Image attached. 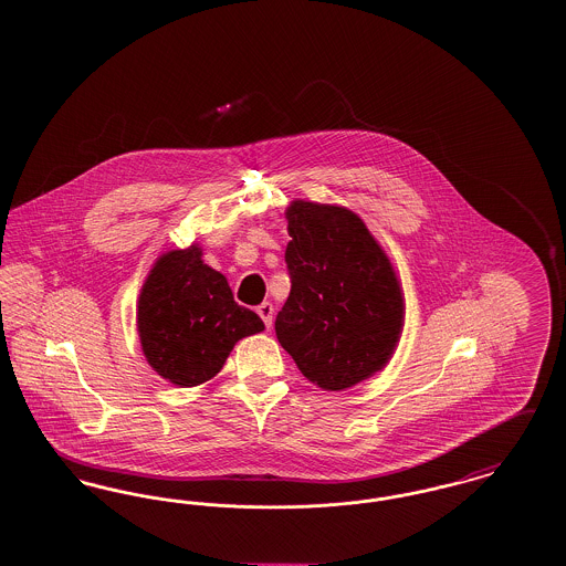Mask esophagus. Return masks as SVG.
Returning <instances> with one entry per match:
<instances>
[{"instance_id":"esophagus-1","label":"esophagus","mask_w":566,"mask_h":566,"mask_svg":"<svg viewBox=\"0 0 566 566\" xmlns=\"http://www.w3.org/2000/svg\"><path fill=\"white\" fill-rule=\"evenodd\" d=\"M256 312H259V316L263 318V323H265V326L270 328L271 323H273V305H271L270 301L261 303V305L256 307Z\"/></svg>"}]
</instances>
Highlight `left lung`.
Returning <instances> with one entry per match:
<instances>
[{"label": "left lung", "instance_id": "left-lung-1", "mask_svg": "<svg viewBox=\"0 0 566 566\" xmlns=\"http://www.w3.org/2000/svg\"><path fill=\"white\" fill-rule=\"evenodd\" d=\"M291 295L275 335L298 371L346 390L381 371L405 324L401 282L363 218L344 206L295 199L286 208Z\"/></svg>", "mask_w": 566, "mask_h": 566}]
</instances>
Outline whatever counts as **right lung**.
Masks as SVG:
<instances>
[{"mask_svg":"<svg viewBox=\"0 0 566 566\" xmlns=\"http://www.w3.org/2000/svg\"><path fill=\"white\" fill-rule=\"evenodd\" d=\"M201 256L199 243L163 252L137 298L142 352L163 379L180 388L212 379L240 339L265 328Z\"/></svg>","mask_w":566,"mask_h":566,"instance_id":"right-lung-1","label":"right lung"}]
</instances>
